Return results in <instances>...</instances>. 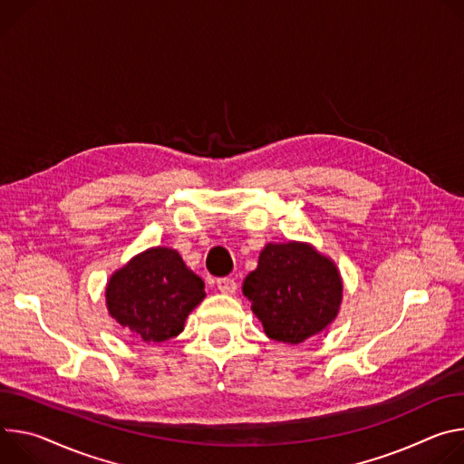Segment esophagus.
I'll return each mask as SVG.
<instances>
[{
	"label": "esophagus",
	"mask_w": 464,
	"mask_h": 464,
	"mask_svg": "<svg viewBox=\"0 0 464 464\" xmlns=\"http://www.w3.org/2000/svg\"><path fill=\"white\" fill-rule=\"evenodd\" d=\"M218 289L223 293V295H234L236 289H237V284L234 278H219L218 280Z\"/></svg>",
	"instance_id": "34e87169"
}]
</instances>
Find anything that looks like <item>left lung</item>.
Masks as SVG:
<instances>
[{
	"instance_id": "1",
	"label": "left lung",
	"mask_w": 464,
	"mask_h": 464,
	"mask_svg": "<svg viewBox=\"0 0 464 464\" xmlns=\"http://www.w3.org/2000/svg\"><path fill=\"white\" fill-rule=\"evenodd\" d=\"M243 295L267 337L298 344L335 321L343 278L335 262L312 243H267L258 267L243 280Z\"/></svg>"
}]
</instances>
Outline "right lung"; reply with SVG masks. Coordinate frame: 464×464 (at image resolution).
I'll list each match as a JSON object with an SVG mask.
<instances>
[{
    "label": "right lung",
    "instance_id": "1",
    "mask_svg": "<svg viewBox=\"0 0 464 464\" xmlns=\"http://www.w3.org/2000/svg\"><path fill=\"white\" fill-rule=\"evenodd\" d=\"M204 296V282L169 246L132 256L112 273L105 289L109 315L143 343L177 337Z\"/></svg>",
    "mask_w": 464,
    "mask_h": 464
}]
</instances>
